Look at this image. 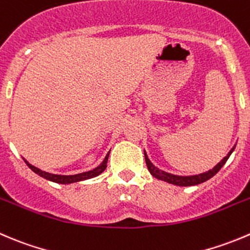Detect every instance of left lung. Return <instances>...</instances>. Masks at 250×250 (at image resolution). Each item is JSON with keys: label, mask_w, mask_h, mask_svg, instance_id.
I'll use <instances>...</instances> for the list:
<instances>
[{"label": "left lung", "mask_w": 250, "mask_h": 250, "mask_svg": "<svg viewBox=\"0 0 250 250\" xmlns=\"http://www.w3.org/2000/svg\"><path fill=\"white\" fill-rule=\"evenodd\" d=\"M234 147H236V145H234V146L229 150V154H227L226 156H225L224 159H222L221 161H220L219 164L214 167V168L209 169V171L204 172V173L194 174V176H177V174H172V173H168V172L162 171V169L157 168V167H155L154 165L151 164V161H150L149 157H147L145 150H144V155H145V162H146L147 169H149L150 173L152 174V177L160 179V181H165V182H167V183L174 184V186L189 187V186H197V184L203 183V182L208 181V179H210L211 177H214L215 174H216L217 172L221 169V167L226 164V161L229 160V155L233 152Z\"/></svg>", "instance_id": "left-lung-1"}]
</instances>
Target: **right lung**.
<instances>
[{"instance_id":"right-lung-1","label":"right lung","mask_w":250,"mask_h":250,"mask_svg":"<svg viewBox=\"0 0 250 250\" xmlns=\"http://www.w3.org/2000/svg\"><path fill=\"white\" fill-rule=\"evenodd\" d=\"M108 155H110V151L107 152V155H106V156H105L104 161L101 162V164L99 165V166L96 167V168L91 169V171H88V172H83V173L72 174V176H63V174L48 173V172L42 171V169L38 168V167H35V166H33V165H31V164H29V162L26 161L25 159H24V161H25V164L28 165V167L31 169V171H34L36 174H39V176H40V177H42V178L48 179V181H51V182H55V183L69 184V183H76V182L85 181V179L93 178V177H96V176H99V174H100V173H103V172L105 171L106 167H107Z\"/></svg>"}]
</instances>
